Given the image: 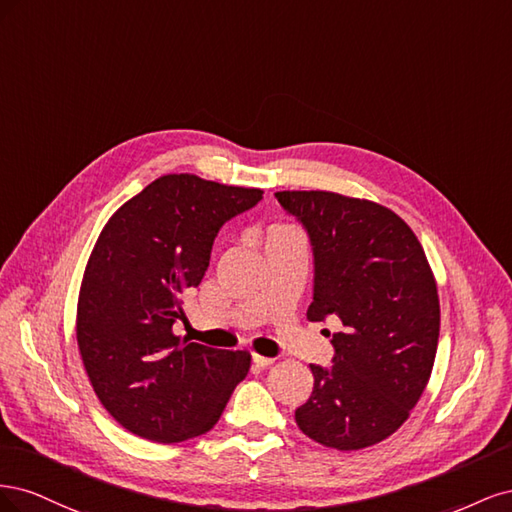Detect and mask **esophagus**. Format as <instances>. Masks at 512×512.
<instances>
[{
    "label": "esophagus",
    "mask_w": 512,
    "mask_h": 512,
    "mask_svg": "<svg viewBox=\"0 0 512 512\" xmlns=\"http://www.w3.org/2000/svg\"><path fill=\"white\" fill-rule=\"evenodd\" d=\"M252 363L256 367H269L273 363L271 356H260V354H252Z\"/></svg>",
    "instance_id": "esophagus-1"
}]
</instances>
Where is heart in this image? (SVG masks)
<instances>
[{
    "label": "heart",
    "mask_w": 512,
    "mask_h": 512,
    "mask_svg": "<svg viewBox=\"0 0 512 512\" xmlns=\"http://www.w3.org/2000/svg\"><path fill=\"white\" fill-rule=\"evenodd\" d=\"M284 230H288V228H284V226H275V228H271V230H269V235H277V232H284Z\"/></svg>",
    "instance_id": "heart-1"
}]
</instances>
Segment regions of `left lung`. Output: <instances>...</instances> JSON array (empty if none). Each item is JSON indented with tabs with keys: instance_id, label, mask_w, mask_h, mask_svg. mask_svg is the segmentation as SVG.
Segmentation results:
<instances>
[{
	"instance_id": "left-lung-1",
	"label": "left lung",
	"mask_w": 512,
	"mask_h": 512,
	"mask_svg": "<svg viewBox=\"0 0 512 512\" xmlns=\"http://www.w3.org/2000/svg\"><path fill=\"white\" fill-rule=\"evenodd\" d=\"M309 237L307 320L339 318L333 365L294 412L307 438L356 451L389 438L421 399L440 335L438 288L421 243L391 209L333 192H277Z\"/></svg>"
}]
</instances>
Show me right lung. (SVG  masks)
Returning a JSON list of instances; mask_svg holds the SVG:
<instances>
[{
  "mask_svg": "<svg viewBox=\"0 0 512 512\" xmlns=\"http://www.w3.org/2000/svg\"><path fill=\"white\" fill-rule=\"evenodd\" d=\"M260 190L164 175L121 205L83 275L76 339L91 386L115 421L151 442L203 436L247 376L250 354L181 342L183 294L209 267L220 228Z\"/></svg>",
  "mask_w": 512,
  "mask_h": 512,
  "instance_id": "add662e5",
  "label": "right lung"
}]
</instances>
